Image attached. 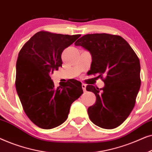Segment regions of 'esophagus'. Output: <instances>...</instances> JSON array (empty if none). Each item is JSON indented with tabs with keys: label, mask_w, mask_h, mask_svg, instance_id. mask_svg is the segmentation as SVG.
Masks as SVG:
<instances>
[{
	"label": "esophagus",
	"mask_w": 152,
	"mask_h": 152,
	"mask_svg": "<svg viewBox=\"0 0 152 152\" xmlns=\"http://www.w3.org/2000/svg\"><path fill=\"white\" fill-rule=\"evenodd\" d=\"M82 87L83 88V90H84V91H86V85L85 84H82Z\"/></svg>",
	"instance_id": "obj_1"
}]
</instances>
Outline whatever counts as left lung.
Wrapping results in <instances>:
<instances>
[{"mask_svg":"<svg viewBox=\"0 0 152 152\" xmlns=\"http://www.w3.org/2000/svg\"><path fill=\"white\" fill-rule=\"evenodd\" d=\"M88 50L92 56L89 72L98 74L104 82L102 88L88 85L96 102L88 109L90 120L106 129L120 126L134 109L140 87V64L138 56L118 35L89 34L75 43Z\"/></svg>","mask_w":152,"mask_h":152,"instance_id":"obj_1","label":"left lung"}]
</instances>
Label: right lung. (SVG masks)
Listing matches in <instances>:
<instances>
[{
    "instance_id": "add662e5",
    "label": "right lung",
    "mask_w": 152,
    "mask_h": 152,
    "mask_svg": "<svg viewBox=\"0 0 152 152\" xmlns=\"http://www.w3.org/2000/svg\"><path fill=\"white\" fill-rule=\"evenodd\" d=\"M80 34L40 31L18 53L16 88L25 113L37 126L50 129L67 119L72 103L83 93L82 83L74 80L55 87L50 75L61 66V54Z\"/></svg>"
}]
</instances>
